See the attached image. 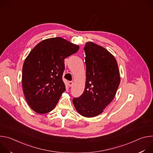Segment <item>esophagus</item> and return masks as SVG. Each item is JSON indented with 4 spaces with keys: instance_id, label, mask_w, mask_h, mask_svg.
I'll list each match as a JSON object with an SVG mask.
<instances>
[{
    "instance_id": "34e87169",
    "label": "esophagus",
    "mask_w": 153,
    "mask_h": 153,
    "mask_svg": "<svg viewBox=\"0 0 153 153\" xmlns=\"http://www.w3.org/2000/svg\"><path fill=\"white\" fill-rule=\"evenodd\" d=\"M73 85V82L72 81H69V82H68V85H69L70 86H72Z\"/></svg>"
}]
</instances>
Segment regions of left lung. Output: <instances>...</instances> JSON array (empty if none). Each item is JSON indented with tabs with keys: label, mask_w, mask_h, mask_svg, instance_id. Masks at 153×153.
<instances>
[{
	"label": "left lung",
	"mask_w": 153,
	"mask_h": 153,
	"mask_svg": "<svg viewBox=\"0 0 153 153\" xmlns=\"http://www.w3.org/2000/svg\"><path fill=\"white\" fill-rule=\"evenodd\" d=\"M86 82L83 93L73 102L76 111L85 117L103 112L114 98L120 82L118 65L114 56L102 46L86 42Z\"/></svg>",
	"instance_id": "8db88e82"
}]
</instances>
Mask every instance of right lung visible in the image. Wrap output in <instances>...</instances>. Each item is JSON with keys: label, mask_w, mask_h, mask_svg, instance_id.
Masks as SVG:
<instances>
[{"label": "right lung", "mask_w": 153, "mask_h": 153, "mask_svg": "<svg viewBox=\"0 0 153 153\" xmlns=\"http://www.w3.org/2000/svg\"><path fill=\"white\" fill-rule=\"evenodd\" d=\"M79 49V45L57 37L41 41L30 51L23 65L22 82L26 100L34 111L45 114L55 108L65 91L64 59Z\"/></svg>", "instance_id": "obj_1"}]
</instances>
